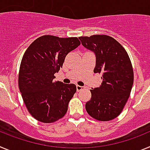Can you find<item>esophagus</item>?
<instances>
[{
    "mask_svg": "<svg viewBox=\"0 0 150 150\" xmlns=\"http://www.w3.org/2000/svg\"><path fill=\"white\" fill-rule=\"evenodd\" d=\"M83 88V86H76V90H77V91H81L82 89Z\"/></svg>",
    "mask_w": 150,
    "mask_h": 150,
    "instance_id": "1",
    "label": "esophagus"
}]
</instances>
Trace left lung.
I'll list each match as a JSON object with an SVG mask.
<instances>
[{
    "instance_id": "8db88e82",
    "label": "left lung",
    "mask_w": 150,
    "mask_h": 150,
    "mask_svg": "<svg viewBox=\"0 0 150 150\" xmlns=\"http://www.w3.org/2000/svg\"><path fill=\"white\" fill-rule=\"evenodd\" d=\"M83 46L96 55L94 73L101 74L100 87L91 89L86 104L90 116L107 122L117 117L128 100L134 83V71L126 50L117 40L105 34L79 37Z\"/></svg>"
}]
</instances>
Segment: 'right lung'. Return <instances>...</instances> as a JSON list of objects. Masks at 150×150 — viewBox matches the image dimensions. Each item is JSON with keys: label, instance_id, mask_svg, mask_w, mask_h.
<instances>
[{"label": "right lung", "instance_id": "right-lung-1", "mask_svg": "<svg viewBox=\"0 0 150 150\" xmlns=\"http://www.w3.org/2000/svg\"><path fill=\"white\" fill-rule=\"evenodd\" d=\"M80 45L77 38L41 36L24 53L18 73V88L30 114L52 123L66 114L76 85L53 81L66 55Z\"/></svg>", "mask_w": 150, "mask_h": 150}]
</instances>
